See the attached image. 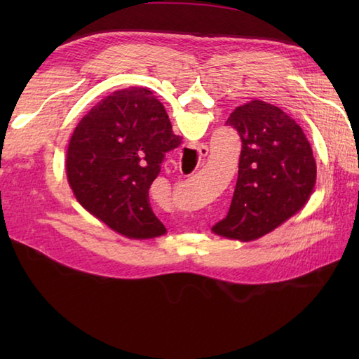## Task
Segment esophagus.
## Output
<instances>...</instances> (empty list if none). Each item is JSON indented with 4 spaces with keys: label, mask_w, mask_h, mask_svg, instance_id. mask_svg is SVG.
<instances>
[{
    "label": "esophagus",
    "mask_w": 359,
    "mask_h": 359,
    "mask_svg": "<svg viewBox=\"0 0 359 359\" xmlns=\"http://www.w3.org/2000/svg\"><path fill=\"white\" fill-rule=\"evenodd\" d=\"M201 154H202V156H207V154H208V148H207V147H202V148H201Z\"/></svg>",
    "instance_id": "34e87169"
}]
</instances>
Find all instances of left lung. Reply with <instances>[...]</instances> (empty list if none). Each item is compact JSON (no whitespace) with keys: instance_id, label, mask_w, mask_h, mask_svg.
I'll return each mask as SVG.
<instances>
[{"instance_id":"1","label":"left lung","mask_w":359,"mask_h":359,"mask_svg":"<svg viewBox=\"0 0 359 359\" xmlns=\"http://www.w3.org/2000/svg\"><path fill=\"white\" fill-rule=\"evenodd\" d=\"M242 149L233 201L211 231L226 239L256 241L297 215L316 184V162L302 128L262 100L238 106L226 120Z\"/></svg>"}]
</instances>
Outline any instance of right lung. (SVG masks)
<instances>
[{"label":"right lung","instance_id":"obj_1","mask_svg":"<svg viewBox=\"0 0 359 359\" xmlns=\"http://www.w3.org/2000/svg\"><path fill=\"white\" fill-rule=\"evenodd\" d=\"M180 140L152 90L126 88L109 94L80 120L67 144L66 175L75 199L129 239L165 234L148 191L165 152Z\"/></svg>","mask_w":359,"mask_h":359}]
</instances>
